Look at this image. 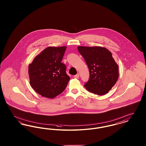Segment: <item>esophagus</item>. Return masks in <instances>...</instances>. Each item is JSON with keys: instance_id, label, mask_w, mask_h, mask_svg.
<instances>
[{"instance_id": "34e87169", "label": "esophagus", "mask_w": 146, "mask_h": 146, "mask_svg": "<svg viewBox=\"0 0 146 146\" xmlns=\"http://www.w3.org/2000/svg\"><path fill=\"white\" fill-rule=\"evenodd\" d=\"M79 73L76 74V75H75V76H74V78H77V79H78V78H79Z\"/></svg>"}]
</instances>
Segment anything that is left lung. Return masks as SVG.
Returning <instances> with one entry per match:
<instances>
[{
  "label": "left lung",
  "mask_w": 146,
  "mask_h": 146,
  "mask_svg": "<svg viewBox=\"0 0 146 146\" xmlns=\"http://www.w3.org/2000/svg\"><path fill=\"white\" fill-rule=\"evenodd\" d=\"M90 72L84 87L91 93L104 95L111 90L119 77V67L108 49L100 46H78Z\"/></svg>",
  "instance_id": "8db88e82"
}]
</instances>
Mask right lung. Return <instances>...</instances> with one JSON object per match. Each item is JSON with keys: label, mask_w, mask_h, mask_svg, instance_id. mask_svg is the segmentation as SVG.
Masks as SVG:
<instances>
[{"label": "right lung", "mask_w": 146, "mask_h": 146, "mask_svg": "<svg viewBox=\"0 0 146 146\" xmlns=\"http://www.w3.org/2000/svg\"><path fill=\"white\" fill-rule=\"evenodd\" d=\"M67 47H48L36 56L28 67L32 88L43 97L54 98L66 88L70 77L61 62Z\"/></svg>", "instance_id": "1"}]
</instances>
